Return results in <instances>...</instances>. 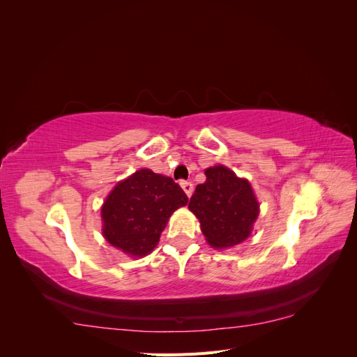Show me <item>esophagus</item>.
<instances>
[{"mask_svg": "<svg viewBox=\"0 0 357 357\" xmlns=\"http://www.w3.org/2000/svg\"><path fill=\"white\" fill-rule=\"evenodd\" d=\"M180 185H181L183 190L186 192V195L190 198V197H192V193H193V185H192V183H190V181H181Z\"/></svg>", "mask_w": 357, "mask_h": 357, "instance_id": "obj_1", "label": "esophagus"}]
</instances>
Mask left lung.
<instances>
[{"instance_id":"obj_1","label":"left lung","mask_w":357,"mask_h":357,"mask_svg":"<svg viewBox=\"0 0 357 357\" xmlns=\"http://www.w3.org/2000/svg\"><path fill=\"white\" fill-rule=\"evenodd\" d=\"M205 177L207 180L197 186L189 202L205 240L214 248L243 243L259 215V202L250 183L223 165L207 168Z\"/></svg>"}]
</instances>
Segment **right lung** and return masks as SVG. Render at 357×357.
<instances>
[{
    "instance_id": "1",
    "label": "right lung",
    "mask_w": 357,
    "mask_h": 357,
    "mask_svg": "<svg viewBox=\"0 0 357 357\" xmlns=\"http://www.w3.org/2000/svg\"><path fill=\"white\" fill-rule=\"evenodd\" d=\"M189 198L171 177L147 168L119 181L102 204V235L117 250L132 257L158 245L168 219Z\"/></svg>"
}]
</instances>
